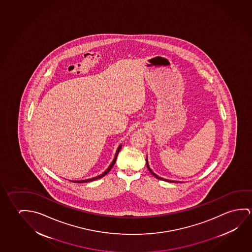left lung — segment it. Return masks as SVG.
I'll return each mask as SVG.
<instances>
[{
    "mask_svg": "<svg viewBox=\"0 0 252 252\" xmlns=\"http://www.w3.org/2000/svg\"><path fill=\"white\" fill-rule=\"evenodd\" d=\"M146 161H147V168H148V170L150 171V173H151L155 177H156L157 179H159V180H161V181H165V182H177V181H171V180H167V179H164L161 178V177H159V176H158L157 174H155L153 171H152L151 168H150V167H149V164H148V159H147H147H146Z\"/></svg>",
    "mask_w": 252,
    "mask_h": 252,
    "instance_id": "1",
    "label": "left lung"
}]
</instances>
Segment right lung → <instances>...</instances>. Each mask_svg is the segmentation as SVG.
I'll return each instance as SVG.
<instances>
[{
  "label": "right lung",
  "mask_w": 252,
  "mask_h": 252,
  "mask_svg": "<svg viewBox=\"0 0 252 252\" xmlns=\"http://www.w3.org/2000/svg\"><path fill=\"white\" fill-rule=\"evenodd\" d=\"M121 147H122V144L119 146V147L117 148L116 154H115V156H114V159L112 160V163L110 164V166H109L108 168L106 169V170L104 172V173H102V174H99V175H97L96 177H93V178L87 179V180H81V181H72V182H75V183H85V182H93V181H96V180H98V179L102 178V177H104L105 174H107L109 173V171L112 169V167L114 166V164L116 162L117 156L119 155V152L120 151V149H121Z\"/></svg>",
  "instance_id": "add662e5"
}]
</instances>
